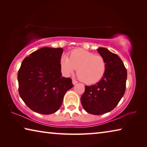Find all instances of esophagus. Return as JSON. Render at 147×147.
<instances>
[{
	"label": "esophagus",
	"instance_id": "esophagus-1",
	"mask_svg": "<svg viewBox=\"0 0 147 147\" xmlns=\"http://www.w3.org/2000/svg\"><path fill=\"white\" fill-rule=\"evenodd\" d=\"M72 82H73V84H74H74H76L78 83V81L76 80L75 79H73V80H72Z\"/></svg>",
	"mask_w": 147,
	"mask_h": 147
}]
</instances>
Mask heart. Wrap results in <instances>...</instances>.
<instances>
[{"label": "heart", "instance_id": "b5f03b06", "mask_svg": "<svg viewBox=\"0 0 147 147\" xmlns=\"http://www.w3.org/2000/svg\"><path fill=\"white\" fill-rule=\"evenodd\" d=\"M61 68L69 75L77 69L78 78L86 84H94L100 81L105 74L106 62L103 56L96 55L83 49H75L61 59Z\"/></svg>", "mask_w": 147, "mask_h": 147}]
</instances>
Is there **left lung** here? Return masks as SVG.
Masks as SVG:
<instances>
[{
  "instance_id": "8db88e82",
  "label": "left lung",
  "mask_w": 147,
  "mask_h": 147,
  "mask_svg": "<svg viewBox=\"0 0 147 147\" xmlns=\"http://www.w3.org/2000/svg\"><path fill=\"white\" fill-rule=\"evenodd\" d=\"M97 51L106 60L105 74L98 82L86 86L80 99L84 109L93 115H102L115 108L125 93L127 78L126 69L117 54L102 47Z\"/></svg>"
}]
</instances>
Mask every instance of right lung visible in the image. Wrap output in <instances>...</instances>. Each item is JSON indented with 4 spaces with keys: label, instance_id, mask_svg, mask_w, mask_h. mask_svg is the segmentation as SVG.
<instances>
[{
    "label": "right lung",
    "instance_id": "1",
    "mask_svg": "<svg viewBox=\"0 0 147 147\" xmlns=\"http://www.w3.org/2000/svg\"><path fill=\"white\" fill-rule=\"evenodd\" d=\"M62 48L43 47L26 57L17 74L19 95L37 113L49 115L60 108L65 94L73 88L70 78L61 76Z\"/></svg>",
    "mask_w": 147,
    "mask_h": 147
}]
</instances>
